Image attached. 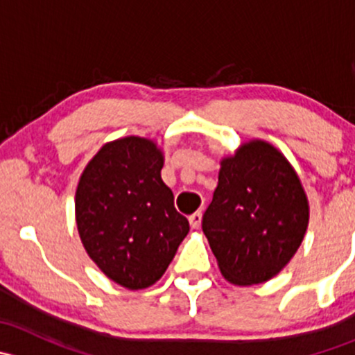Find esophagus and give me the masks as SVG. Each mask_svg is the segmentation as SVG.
Masks as SVG:
<instances>
[{
  "label": "esophagus",
  "instance_id": "34e87169",
  "mask_svg": "<svg viewBox=\"0 0 355 355\" xmlns=\"http://www.w3.org/2000/svg\"><path fill=\"white\" fill-rule=\"evenodd\" d=\"M200 220H202V213H200V211H196V213H192L191 216H189V221H191L192 228H199Z\"/></svg>",
  "mask_w": 355,
  "mask_h": 355
}]
</instances>
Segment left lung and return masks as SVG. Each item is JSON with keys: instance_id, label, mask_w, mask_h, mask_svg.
<instances>
[{"instance_id": "8db88e82", "label": "left lung", "mask_w": 355, "mask_h": 355, "mask_svg": "<svg viewBox=\"0 0 355 355\" xmlns=\"http://www.w3.org/2000/svg\"><path fill=\"white\" fill-rule=\"evenodd\" d=\"M309 223V204L287 157L264 141L221 159L202 232L230 284L256 285L280 273Z\"/></svg>"}]
</instances>
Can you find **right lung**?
<instances>
[{"label": "right lung", "instance_id": "obj_1", "mask_svg": "<svg viewBox=\"0 0 355 355\" xmlns=\"http://www.w3.org/2000/svg\"><path fill=\"white\" fill-rule=\"evenodd\" d=\"M163 153L144 137L108 142L87 163L75 192V220L89 257L114 284H156L189 234L161 180Z\"/></svg>", "mask_w": 355, "mask_h": 355}]
</instances>
